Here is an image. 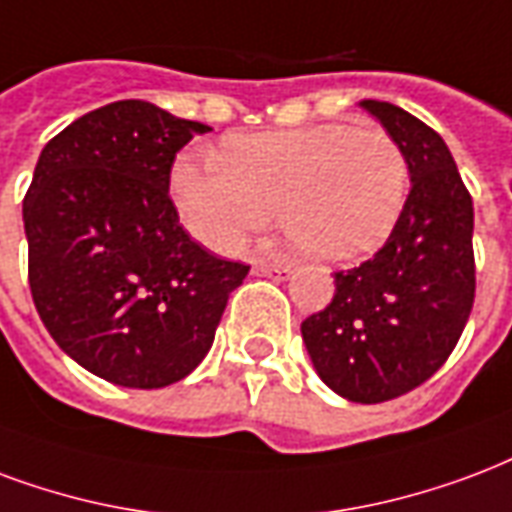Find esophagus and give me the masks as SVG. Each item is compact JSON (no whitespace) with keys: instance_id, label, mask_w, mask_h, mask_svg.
Returning <instances> with one entry per match:
<instances>
[{"instance_id":"1","label":"esophagus","mask_w":512,"mask_h":512,"mask_svg":"<svg viewBox=\"0 0 512 512\" xmlns=\"http://www.w3.org/2000/svg\"><path fill=\"white\" fill-rule=\"evenodd\" d=\"M257 276H268V279H287V276L293 274V266H287V263H255L252 268Z\"/></svg>"}]
</instances>
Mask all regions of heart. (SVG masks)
<instances>
[{
    "instance_id": "heart-1",
    "label": "heart",
    "mask_w": 512,
    "mask_h": 512,
    "mask_svg": "<svg viewBox=\"0 0 512 512\" xmlns=\"http://www.w3.org/2000/svg\"><path fill=\"white\" fill-rule=\"evenodd\" d=\"M173 189L184 225L217 252H238L279 214L301 252L342 263L391 236L407 160L382 127L320 124L230 140L222 160L181 154Z\"/></svg>"
}]
</instances>
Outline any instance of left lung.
<instances>
[{"mask_svg":"<svg viewBox=\"0 0 512 512\" xmlns=\"http://www.w3.org/2000/svg\"><path fill=\"white\" fill-rule=\"evenodd\" d=\"M410 168V195L366 263L301 323L320 380L358 404L399 399L448 361L475 304L472 198L445 140L399 105L363 100Z\"/></svg>","mask_w":512,"mask_h":512,"instance_id":"left-lung-1","label":"left lung"}]
</instances>
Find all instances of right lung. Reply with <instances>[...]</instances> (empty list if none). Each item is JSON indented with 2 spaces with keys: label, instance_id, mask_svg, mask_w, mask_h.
Returning <instances> with one entry per match:
<instances>
[{
  "label": "right lung",
  "instance_id": "right-lung-1",
  "mask_svg": "<svg viewBox=\"0 0 512 512\" xmlns=\"http://www.w3.org/2000/svg\"><path fill=\"white\" fill-rule=\"evenodd\" d=\"M208 130L119 100L64 127L34 168L24 198L34 306L54 342L113 385L184 380L249 274L192 241L168 195L176 154Z\"/></svg>",
  "mask_w": 512,
  "mask_h": 512
}]
</instances>
